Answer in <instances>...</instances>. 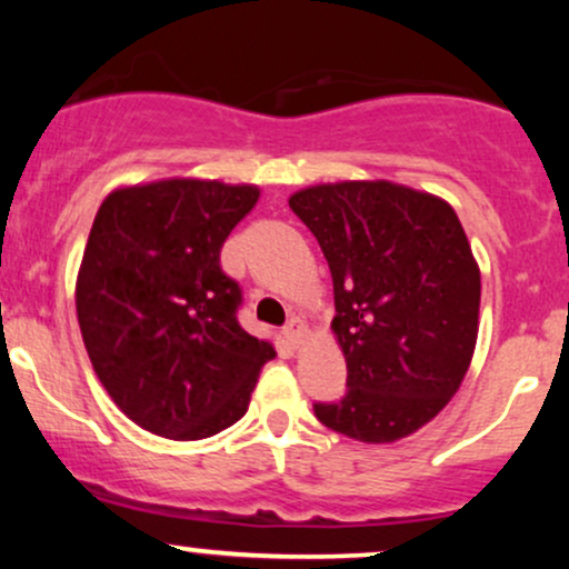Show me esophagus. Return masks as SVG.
<instances>
[{
	"label": "esophagus",
	"instance_id": "1",
	"mask_svg": "<svg viewBox=\"0 0 569 569\" xmlns=\"http://www.w3.org/2000/svg\"><path fill=\"white\" fill-rule=\"evenodd\" d=\"M283 335H286V339H289L291 348H302L305 339H307V326L299 321V318H291L289 326L283 329Z\"/></svg>",
	"mask_w": 569,
	"mask_h": 569
}]
</instances>
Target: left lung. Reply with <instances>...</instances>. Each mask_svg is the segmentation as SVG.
Returning <instances> with one entry per match:
<instances>
[{
    "mask_svg": "<svg viewBox=\"0 0 569 569\" xmlns=\"http://www.w3.org/2000/svg\"><path fill=\"white\" fill-rule=\"evenodd\" d=\"M331 280L348 393L316 403L326 428L390 443L428 426L460 390L479 337L481 272L447 200L393 181L293 192Z\"/></svg>",
    "mask_w": 569,
    "mask_h": 569,
    "instance_id": "8db88e82",
    "label": "left lung"
}]
</instances>
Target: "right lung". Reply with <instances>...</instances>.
Returning <instances> with one entry per match:
<instances>
[{
  "label": "right lung",
  "mask_w": 569,
  "mask_h": 569,
  "mask_svg": "<svg viewBox=\"0 0 569 569\" xmlns=\"http://www.w3.org/2000/svg\"><path fill=\"white\" fill-rule=\"evenodd\" d=\"M259 187L160 179L98 208L77 272V321L107 393L136 426L198 441L246 415L276 348L240 329V286L219 267Z\"/></svg>",
  "instance_id": "add662e5"
}]
</instances>
